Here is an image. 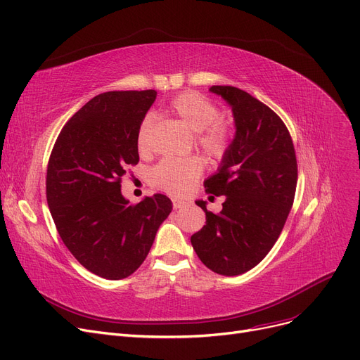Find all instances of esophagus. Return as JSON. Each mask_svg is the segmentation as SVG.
<instances>
[{"label":"esophagus","mask_w":360,"mask_h":360,"mask_svg":"<svg viewBox=\"0 0 360 360\" xmlns=\"http://www.w3.org/2000/svg\"><path fill=\"white\" fill-rule=\"evenodd\" d=\"M184 204H186V202H184V200H181V199H177V198L172 199V207H174V210L181 208Z\"/></svg>","instance_id":"1"}]
</instances>
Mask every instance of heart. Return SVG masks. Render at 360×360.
Returning a JSON list of instances; mask_svg holds the SVG:
<instances>
[{"instance_id": "obj_1", "label": "heart", "mask_w": 360, "mask_h": 360, "mask_svg": "<svg viewBox=\"0 0 360 360\" xmlns=\"http://www.w3.org/2000/svg\"><path fill=\"white\" fill-rule=\"evenodd\" d=\"M165 112L174 115L186 127L196 133V143L212 161H220L227 153L233 139V125L219 117L220 110L211 98L199 91L188 90L172 97L165 106ZM153 120L150 115L141 120L136 146L140 153L149 150V134ZM204 164L198 156L164 158L150 171L152 183L168 193L181 195L202 174Z\"/></svg>"}]
</instances>
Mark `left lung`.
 <instances>
[{"instance_id": "1", "label": "left lung", "mask_w": 360, "mask_h": 360, "mask_svg": "<svg viewBox=\"0 0 360 360\" xmlns=\"http://www.w3.org/2000/svg\"><path fill=\"white\" fill-rule=\"evenodd\" d=\"M210 91L232 106L236 133L219 171L204 181L207 193L226 196L223 210L214 214L196 200L207 223L191 242L210 270L236 276L260 263L278 240L294 202L297 158L288 128L269 106L232 85Z\"/></svg>"}]
</instances>
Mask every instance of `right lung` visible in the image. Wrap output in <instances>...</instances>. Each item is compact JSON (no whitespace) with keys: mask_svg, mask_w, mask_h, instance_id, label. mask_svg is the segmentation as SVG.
<instances>
[{"mask_svg":"<svg viewBox=\"0 0 360 360\" xmlns=\"http://www.w3.org/2000/svg\"><path fill=\"white\" fill-rule=\"evenodd\" d=\"M155 90L93 97L57 137L47 167V202L66 248L94 275L118 281L148 257L172 202L161 193L128 204L122 177L139 162L137 128Z\"/></svg>","mask_w":360,"mask_h":360,"instance_id":"1","label":"right lung"}]
</instances>
